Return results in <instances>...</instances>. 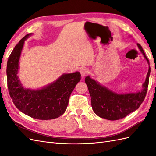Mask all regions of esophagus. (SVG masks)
<instances>
[{
	"label": "esophagus",
	"mask_w": 156,
	"mask_h": 156,
	"mask_svg": "<svg viewBox=\"0 0 156 156\" xmlns=\"http://www.w3.org/2000/svg\"><path fill=\"white\" fill-rule=\"evenodd\" d=\"M80 72L82 77H84V76H85L88 74V69L86 68H82L80 69Z\"/></svg>",
	"instance_id": "obj_1"
}]
</instances>
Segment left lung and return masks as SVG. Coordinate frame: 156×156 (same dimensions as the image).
Masks as SVG:
<instances>
[{"mask_svg": "<svg viewBox=\"0 0 156 156\" xmlns=\"http://www.w3.org/2000/svg\"><path fill=\"white\" fill-rule=\"evenodd\" d=\"M137 45L150 65L143 48L140 44ZM150 71V67H149L146 79L140 92L124 94H117L108 90L90 78V76L86 77L85 82L91 97L92 110L98 117L110 121L119 120L136 111L144 102L146 95Z\"/></svg>", "mask_w": 156, "mask_h": 156, "instance_id": "1", "label": "left lung"}]
</instances>
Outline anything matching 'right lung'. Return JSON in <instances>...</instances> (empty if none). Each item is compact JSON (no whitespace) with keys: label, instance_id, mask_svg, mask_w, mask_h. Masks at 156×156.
Segmentation results:
<instances>
[{"label":"right lung","instance_id":"obj_1","mask_svg":"<svg viewBox=\"0 0 156 156\" xmlns=\"http://www.w3.org/2000/svg\"><path fill=\"white\" fill-rule=\"evenodd\" d=\"M31 35L22 38L9 57L6 75L10 97L15 107L29 117L40 120L58 118L66 111L72 92L81 79L80 73L63 74L39 90L23 88L17 76L19 62L24 42Z\"/></svg>","mask_w":156,"mask_h":156}]
</instances>
